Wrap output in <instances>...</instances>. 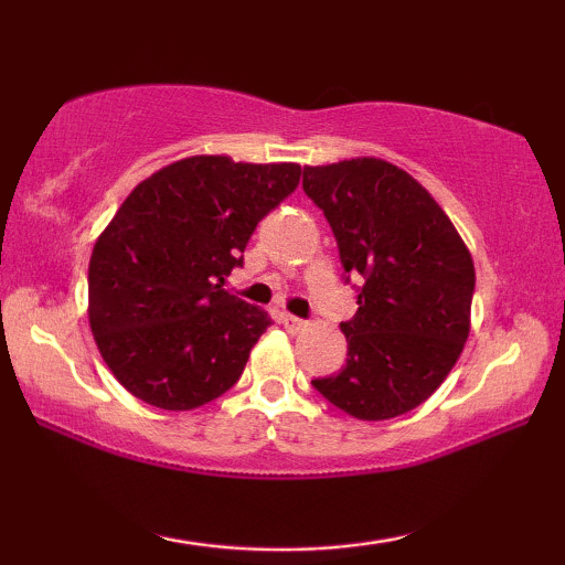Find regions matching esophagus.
I'll return each mask as SVG.
<instances>
[{
    "mask_svg": "<svg viewBox=\"0 0 565 565\" xmlns=\"http://www.w3.org/2000/svg\"><path fill=\"white\" fill-rule=\"evenodd\" d=\"M280 321H282V327L290 331H300L306 327V321L298 319V316H292V313H280Z\"/></svg>",
    "mask_w": 565,
    "mask_h": 565,
    "instance_id": "esophagus-1",
    "label": "esophagus"
}]
</instances>
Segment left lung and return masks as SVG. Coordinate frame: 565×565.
I'll return each instance as SVG.
<instances>
[{"mask_svg":"<svg viewBox=\"0 0 565 565\" xmlns=\"http://www.w3.org/2000/svg\"><path fill=\"white\" fill-rule=\"evenodd\" d=\"M306 195L334 231L344 282L362 277L358 313L339 323L347 365L313 388L354 419L412 412L458 362L476 269L435 198L383 159L303 167Z\"/></svg>","mask_w":565,"mask_h":565,"instance_id":"8db88e82","label":"left lung"}]
</instances>
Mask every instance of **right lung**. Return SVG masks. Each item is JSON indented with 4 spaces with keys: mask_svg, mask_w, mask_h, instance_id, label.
<instances>
[{
    "mask_svg": "<svg viewBox=\"0 0 565 565\" xmlns=\"http://www.w3.org/2000/svg\"><path fill=\"white\" fill-rule=\"evenodd\" d=\"M298 164L190 157L143 180L89 259V327L122 388L190 412L242 377L269 316L223 288Z\"/></svg>",
    "mask_w": 565,
    "mask_h": 565,
    "instance_id": "obj_1",
    "label": "right lung"
}]
</instances>
